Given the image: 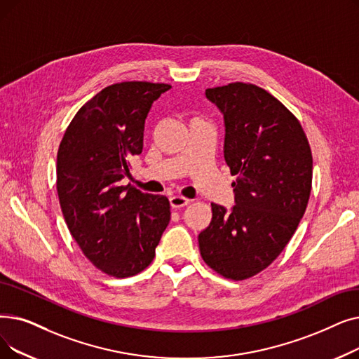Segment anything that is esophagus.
Masks as SVG:
<instances>
[{
  "label": "esophagus",
  "instance_id": "1",
  "mask_svg": "<svg viewBox=\"0 0 359 359\" xmlns=\"http://www.w3.org/2000/svg\"><path fill=\"white\" fill-rule=\"evenodd\" d=\"M191 202V199L184 198V196H180V195H175L170 198V205L173 208H182V207H186Z\"/></svg>",
  "mask_w": 359,
  "mask_h": 359
}]
</instances>
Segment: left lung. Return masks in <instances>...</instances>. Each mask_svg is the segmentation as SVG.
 Returning a JSON list of instances; mask_svg holds the SVG:
<instances>
[{"label": "left lung", "mask_w": 359, "mask_h": 359, "mask_svg": "<svg viewBox=\"0 0 359 359\" xmlns=\"http://www.w3.org/2000/svg\"><path fill=\"white\" fill-rule=\"evenodd\" d=\"M205 95L223 114L224 160L236 182L230 211L211 204L199 251L218 274L245 280L267 269L293 236L308 205L313 154L299 120L266 89L235 82Z\"/></svg>", "instance_id": "obj_1"}]
</instances>
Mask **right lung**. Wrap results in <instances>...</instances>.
Listing matches in <instances>:
<instances>
[{"instance_id":"add662e5","label":"right lung","mask_w":359,"mask_h":359,"mask_svg":"<svg viewBox=\"0 0 359 359\" xmlns=\"http://www.w3.org/2000/svg\"><path fill=\"white\" fill-rule=\"evenodd\" d=\"M171 86L121 82L104 88L70 121L57 154V194L85 257L117 278L145 270L170 222V202L120 180L144 148L151 105Z\"/></svg>"}]
</instances>
